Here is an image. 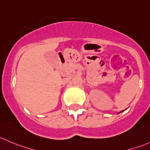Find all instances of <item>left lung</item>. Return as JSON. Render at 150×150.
<instances>
[{"mask_svg": "<svg viewBox=\"0 0 150 150\" xmlns=\"http://www.w3.org/2000/svg\"><path fill=\"white\" fill-rule=\"evenodd\" d=\"M124 111H125V110H122V111L119 112V113H118V114H120V113H122V112H124Z\"/></svg>", "mask_w": 150, "mask_h": 150, "instance_id": "obj_1", "label": "left lung"}]
</instances>
